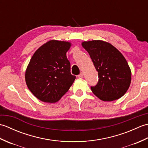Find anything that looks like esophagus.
Returning a JSON list of instances; mask_svg holds the SVG:
<instances>
[{
	"label": "esophagus",
	"instance_id": "obj_1",
	"mask_svg": "<svg viewBox=\"0 0 148 148\" xmlns=\"http://www.w3.org/2000/svg\"><path fill=\"white\" fill-rule=\"evenodd\" d=\"M77 77H79V78H82L83 77V73H82V72H81V73H80L79 75H78Z\"/></svg>",
	"mask_w": 148,
	"mask_h": 148
}]
</instances>
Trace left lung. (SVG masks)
Listing matches in <instances>:
<instances>
[{"instance_id":"1","label":"left lung","mask_w":148,"mask_h":148,"mask_svg":"<svg viewBox=\"0 0 148 148\" xmlns=\"http://www.w3.org/2000/svg\"><path fill=\"white\" fill-rule=\"evenodd\" d=\"M97 71L99 81L91 90L103 101H113L127 92L131 82V71L126 59L111 44L102 40L83 42Z\"/></svg>"}]
</instances>
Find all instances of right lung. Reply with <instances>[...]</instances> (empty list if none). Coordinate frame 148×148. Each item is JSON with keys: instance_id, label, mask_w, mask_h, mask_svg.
Segmentation results:
<instances>
[{"instance_id": "obj_1", "label": "right lung", "mask_w": 148, "mask_h": 148, "mask_svg": "<svg viewBox=\"0 0 148 148\" xmlns=\"http://www.w3.org/2000/svg\"><path fill=\"white\" fill-rule=\"evenodd\" d=\"M70 47V42L50 40L40 46L31 58L25 72L26 83L41 101H58L76 79L71 73V64L66 56Z\"/></svg>"}]
</instances>
